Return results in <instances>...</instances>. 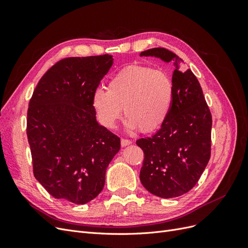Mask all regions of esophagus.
I'll use <instances>...</instances> for the list:
<instances>
[{"instance_id": "1", "label": "esophagus", "mask_w": 248, "mask_h": 248, "mask_svg": "<svg viewBox=\"0 0 248 248\" xmlns=\"http://www.w3.org/2000/svg\"><path fill=\"white\" fill-rule=\"evenodd\" d=\"M131 144V140H127V139H122L121 140V146L122 147H126Z\"/></svg>"}]
</instances>
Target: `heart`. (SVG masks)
<instances>
[{"mask_svg":"<svg viewBox=\"0 0 248 248\" xmlns=\"http://www.w3.org/2000/svg\"><path fill=\"white\" fill-rule=\"evenodd\" d=\"M174 99V87L167 72L144 65H130L112 77L108 90L97 89L92 104L100 123L114 128L121 116L127 129L151 132L166 122Z\"/></svg>","mask_w":248,"mask_h":248,"instance_id":"b5f03b06","label":"heart"}]
</instances>
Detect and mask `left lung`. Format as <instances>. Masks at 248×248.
<instances>
[{
	"instance_id": "1",
	"label": "left lung",
	"mask_w": 248,
	"mask_h": 248,
	"mask_svg": "<svg viewBox=\"0 0 248 248\" xmlns=\"http://www.w3.org/2000/svg\"><path fill=\"white\" fill-rule=\"evenodd\" d=\"M140 57L159 58L174 64V99L170 115L151 138L137 145L145 154L140 179L145 188L163 199L177 198L197 184L211 154L212 116L202 90L182 59L170 50L155 47Z\"/></svg>"
}]
</instances>
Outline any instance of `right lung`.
Here are the masks:
<instances>
[{"label":"right lung","instance_id":"right-lung-1","mask_svg":"<svg viewBox=\"0 0 248 248\" xmlns=\"http://www.w3.org/2000/svg\"><path fill=\"white\" fill-rule=\"evenodd\" d=\"M114 63L110 55L66 58L40 78L29 103L33 171L56 199L84 205L101 192L120 138L98 124L92 96Z\"/></svg>","mask_w":248,"mask_h":248}]
</instances>
